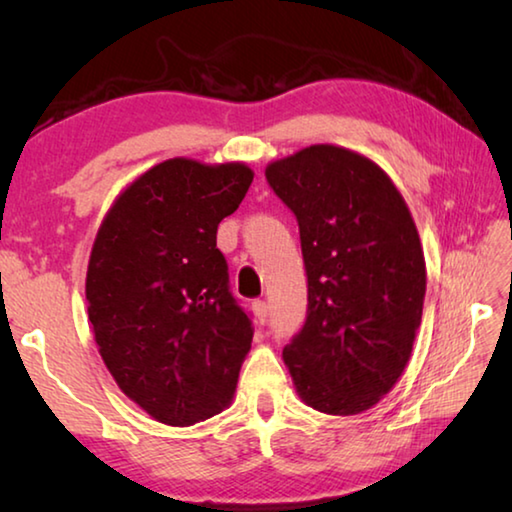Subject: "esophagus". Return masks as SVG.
Segmentation results:
<instances>
[{
  "label": "esophagus",
  "instance_id": "esophagus-1",
  "mask_svg": "<svg viewBox=\"0 0 512 512\" xmlns=\"http://www.w3.org/2000/svg\"><path fill=\"white\" fill-rule=\"evenodd\" d=\"M253 311H255L259 323H266V320H268V302L266 300H255Z\"/></svg>",
  "mask_w": 512,
  "mask_h": 512
}]
</instances>
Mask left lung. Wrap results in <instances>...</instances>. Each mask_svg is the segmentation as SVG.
Returning a JSON list of instances; mask_svg holds the SVG:
<instances>
[{
	"mask_svg": "<svg viewBox=\"0 0 512 512\" xmlns=\"http://www.w3.org/2000/svg\"><path fill=\"white\" fill-rule=\"evenodd\" d=\"M296 214L307 318L282 357L302 402L329 415L375 406L409 363L427 268L413 216L366 155L314 144L266 167Z\"/></svg>",
	"mask_w": 512,
	"mask_h": 512,
	"instance_id": "8db88e82",
	"label": "left lung"
}]
</instances>
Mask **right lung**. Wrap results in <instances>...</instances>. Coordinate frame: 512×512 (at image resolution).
<instances>
[{
	"label": "right lung",
	"instance_id": "right-lung-1",
	"mask_svg": "<svg viewBox=\"0 0 512 512\" xmlns=\"http://www.w3.org/2000/svg\"><path fill=\"white\" fill-rule=\"evenodd\" d=\"M253 176L241 162L164 160L117 196L94 239L85 298L101 359L121 393L171 427L232 402L253 341L216 248Z\"/></svg>",
	"mask_w": 512,
	"mask_h": 512
}]
</instances>
